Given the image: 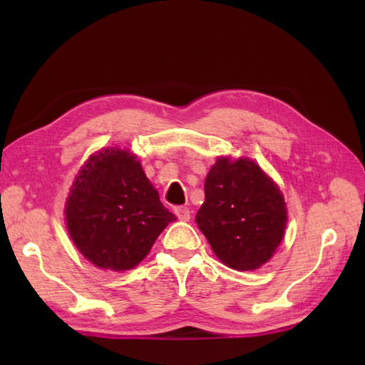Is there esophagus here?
Listing matches in <instances>:
<instances>
[{
    "label": "esophagus",
    "mask_w": 365,
    "mask_h": 365,
    "mask_svg": "<svg viewBox=\"0 0 365 365\" xmlns=\"http://www.w3.org/2000/svg\"><path fill=\"white\" fill-rule=\"evenodd\" d=\"M175 215L178 216V219L182 220V222H189V220H190V210L187 207H176Z\"/></svg>",
    "instance_id": "1"
}]
</instances>
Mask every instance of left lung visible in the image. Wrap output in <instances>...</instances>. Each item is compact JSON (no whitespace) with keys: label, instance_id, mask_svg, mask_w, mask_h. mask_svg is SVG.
I'll list each match as a JSON object with an SVG mask.
<instances>
[{"label":"left lung","instance_id":"8db88e82","mask_svg":"<svg viewBox=\"0 0 365 365\" xmlns=\"http://www.w3.org/2000/svg\"><path fill=\"white\" fill-rule=\"evenodd\" d=\"M195 222L215 256L236 271H254L272 259L284 237L288 207L279 184L247 157H217Z\"/></svg>","mask_w":365,"mask_h":365}]
</instances>
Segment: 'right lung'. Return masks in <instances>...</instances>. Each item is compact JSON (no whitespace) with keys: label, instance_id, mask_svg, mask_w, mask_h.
Instances as JSON below:
<instances>
[{"label":"right lung","instance_id":"add662e5","mask_svg":"<svg viewBox=\"0 0 365 365\" xmlns=\"http://www.w3.org/2000/svg\"><path fill=\"white\" fill-rule=\"evenodd\" d=\"M74 247L94 267L129 271L146 259L176 216L165 208L134 152L102 148L74 176L65 201Z\"/></svg>","mask_w":365,"mask_h":365}]
</instances>
